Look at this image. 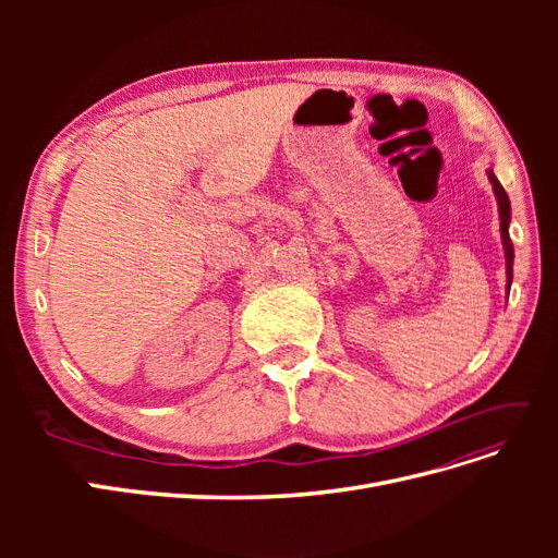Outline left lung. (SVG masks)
I'll return each mask as SVG.
<instances>
[{
	"label": "left lung",
	"mask_w": 558,
	"mask_h": 558,
	"mask_svg": "<svg viewBox=\"0 0 558 558\" xmlns=\"http://www.w3.org/2000/svg\"><path fill=\"white\" fill-rule=\"evenodd\" d=\"M488 181H492L494 185V193L498 197V209H500V232H502V246H505V258H508V279H512V260H514V248H512V240H510V232H508V226H510V197L508 193H505V189L500 185V181L496 179V174L488 170ZM510 289V283H508Z\"/></svg>",
	"instance_id": "1"
}]
</instances>
